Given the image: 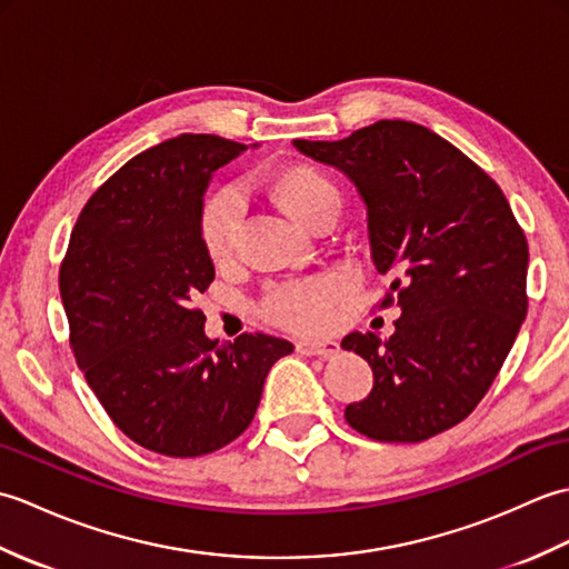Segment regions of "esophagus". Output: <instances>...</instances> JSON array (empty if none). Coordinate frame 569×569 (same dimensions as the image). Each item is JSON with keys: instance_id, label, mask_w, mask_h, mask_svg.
Here are the masks:
<instances>
[{"instance_id": "esophagus-1", "label": "esophagus", "mask_w": 569, "mask_h": 569, "mask_svg": "<svg viewBox=\"0 0 569 569\" xmlns=\"http://www.w3.org/2000/svg\"><path fill=\"white\" fill-rule=\"evenodd\" d=\"M296 352L303 357H332L340 352V345L330 340H298Z\"/></svg>"}]
</instances>
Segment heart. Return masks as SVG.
Listing matches in <instances>:
<instances>
[{
    "label": "heart",
    "instance_id": "obj_1",
    "mask_svg": "<svg viewBox=\"0 0 569 569\" xmlns=\"http://www.w3.org/2000/svg\"><path fill=\"white\" fill-rule=\"evenodd\" d=\"M276 192L286 210L303 224H312L322 217H337L342 208L340 188L335 180L316 168H293L276 180ZM244 202L241 192L229 186L217 190L204 202L200 214V232L204 249L214 261H224L234 253L241 229ZM345 281L340 276H318L306 281L273 286L263 298V310L278 322L296 330L328 328L335 300L342 296Z\"/></svg>",
    "mask_w": 569,
    "mask_h": 569
}]
</instances>
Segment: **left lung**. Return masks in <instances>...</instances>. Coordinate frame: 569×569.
<instances>
[{
    "label": "left lung",
    "instance_id": "left-lung-1",
    "mask_svg": "<svg viewBox=\"0 0 569 569\" xmlns=\"http://www.w3.org/2000/svg\"><path fill=\"white\" fill-rule=\"evenodd\" d=\"M293 147L357 186L373 266L391 278L381 308H401L389 340H342L373 371L347 422L379 442L457 426L487 396L528 312V241L509 200L450 141L403 119Z\"/></svg>",
    "mask_w": 569,
    "mask_h": 569
}]
</instances>
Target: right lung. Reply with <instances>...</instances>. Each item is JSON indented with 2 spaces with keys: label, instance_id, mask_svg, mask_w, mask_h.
<instances>
[{
  "label": "right lung",
  "instance_id": "right-lung-1",
  "mask_svg": "<svg viewBox=\"0 0 569 569\" xmlns=\"http://www.w3.org/2000/svg\"><path fill=\"white\" fill-rule=\"evenodd\" d=\"M257 147V143H253ZM244 143L180 134L127 161L84 204L60 263L70 347L90 389L129 440L200 457L237 440L263 381L293 345L204 335L214 266L200 232L202 196Z\"/></svg>",
  "mask_w": 569,
  "mask_h": 569
}]
</instances>
